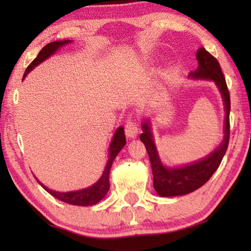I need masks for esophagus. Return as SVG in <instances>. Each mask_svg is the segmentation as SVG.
<instances>
[{"label":"esophagus","mask_w":251,"mask_h":251,"mask_svg":"<svg viewBox=\"0 0 251 251\" xmlns=\"http://www.w3.org/2000/svg\"><path fill=\"white\" fill-rule=\"evenodd\" d=\"M125 131L128 138H136L139 132L138 126H137V123L133 120H128L125 126Z\"/></svg>","instance_id":"1"}]
</instances>
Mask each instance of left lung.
<instances>
[{"mask_svg": "<svg viewBox=\"0 0 251 251\" xmlns=\"http://www.w3.org/2000/svg\"><path fill=\"white\" fill-rule=\"evenodd\" d=\"M197 59L199 66L195 71L188 74V77L193 80H210L214 81L221 91L225 108L224 138L217 149L203 159L195 161L186 166L168 168L160 160L153 133L151 131V123L149 120H144L140 135V140L144 143L149 153L151 166L153 173V184L156 193L160 197H178L194 192L207 183L210 177L218 169L226 151L229 140V111L231 100L226 81L223 74L221 65L214 56H211L203 47L197 51Z\"/></svg>", "mask_w": 251, "mask_h": 251, "instance_id": "left-lung-1", "label": "left lung"}]
</instances>
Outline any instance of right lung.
<instances>
[{
  "label": "right lung",
  "instance_id": "1",
  "mask_svg": "<svg viewBox=\"0 0 251 251\" xmlns=\"http://www.w3.org/2000/svg\"><path fill=\"white\" fill-rule=\"evenodd\" d=\"M71 40H64V41H54V42L48 43L46 47H43V49L40 51L37 57L34 59L28 67L26 68L25 74H24V78L26 77V75L29 73L33 68H35L37 65H40L42 61H44L48 58L52 56V54L60 49L61 47H64L65 44L71 43ZM126 136H125V128L120 126L116 129V131L113 136L112 143L109 145L108 150V161L106 164L105 170L102 171L101 177L96 181L94 185L89 186L83 190L73 191V192H57L53 190H50L49 187H47L46 185H43L41 181L37 179L39 184L46 190L48 193H50L52 197H54L58 200L66 202L68 204H74V205H82V207H87V205H94L98 203L99 201L102 200L107 192L109 190V170L113 164V161L116 157V155L120 153L123 147L126 145Z\"/></svg>",
  "mask_w": 251,
  "mask_h": 251
}]
</instances>
